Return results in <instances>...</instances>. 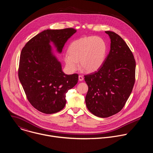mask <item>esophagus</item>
Wrapping results in <instances>:
<instances>
[{
  "mask_svg": "<svg viewBox=\"0 0 153 153\" xmlns=\"http://www.w3.org/2000/svg\"><path fill=\"white\" fill-rule=\"evenodd\" d=\"M83 80V77L82 76H79V80L82 81Z\"/></svg>",
  "mask_w": 153,
  "mask_h": 153,
  "instance_id": "1",
  "label": "esophagus"
}]
</instances>
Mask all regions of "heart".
Segmentation results:
<instances>
[{
    "label": "heart",
    "instance_id": "b5f03b06",
    "mask_svg": "<svg viewBox=\"0 0 153 153\" xmlns=\"http://www.w3.org/2000/svg\"><path fill=\"white\" fill-rule=\"evenodd\" d=\"M108 47L100 37L88 36L80 38L71 43L68 53L63 56L67 69L74 73L80 67L87 73L98 71L105 63Z\"/></svg>",
    "mask_w": 153,
    "mask_h": 153
}]
</instances>
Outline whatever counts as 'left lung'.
Returning <instances> with one entry per match:
<instances>
[{"mask_svg": "<svg viewBox=\"0 0 153 153\" xmlns=\"http://www.w3.org/2000/svg\"><path fill=\"white\" fill-rule=\"evenodd\" d=\"M105 33L111 40L110 53L98 71L85 76L88 86L86 107L102 118L116 114L123 108L133 90L136 71L134 56L126 42L114 32Z\"/></svg>", "mask_w": 153, "mask_h": 153, "instance_id": "8db88e82", "label": "left lung"}]
</instances>
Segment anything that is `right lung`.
<instances>
[{
    "label": "right lung",
    "instance_id": "right-lung-1",
    "mask_svg": "<svg viewBox=\"0 0 153 153\" xmlns=\"http://www.w3.org/2000/svg\"><path fill=\"white\" fill-rule=\"evenodd\" d=\"M73 28L46 30L30 39L21 51L19 79L27 97L38 111L54 114L66 104V93L77 84L78 74H65L54 54L52 43L60 54Z\"/></svg>",
    "mask_w": 153,
    "mask_h": 153
}]
</instances>
